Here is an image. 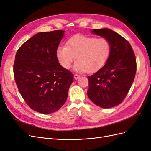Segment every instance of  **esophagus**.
<instances>
[{
	"instance_id": "34e87169",
	"label": "esophagus",
	"mask_w": 151,
	"mask_h": 151,
	"mask_svg": "<svg viewBox=\"0 0 151 151\" xmlns=\"http://www.w3.org/2000/svg\"><path fill=\"white\" fill-rule=\"evenodd\" d=\"M74 79H79V77H80V76H79V75H78V74H74Z\"/></svg>"
}]
</instances>
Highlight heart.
Wrapping results in <instances>:
<instances>
[{"mask_svg": "<svg viewBox=\"0 0 151 151\" xmlns=\"http://www.w3.org/2000/svg\"><path fill=\"white\" fill-rule=\"evenodd\" d=\"M111 49V44L106 38L77 35L67 41V46H59L56 54L59 63L65 69L70 67L77 57L74 70L93 73L106 64Z\"/></svg>", "mask_w": 151, "mask_h": 151, "instance_id": "b5f03b06", "label": "heart"}]
</instances>
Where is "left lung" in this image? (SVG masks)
<instances>
[{"label": "left lung", "mask_w": 151, "mask_h": 151, "mask_svg": "<svg viewBox=\"0 0 151 151\" xmlns=\"http://www.w3.org/2000/svg\"><path fill=\"white\" fill-rule=\"evenodd\" d=\"M91 33L107 39L111 49L106 64L88 77L87 94L97 106L112 108L123 101L133 83L137 70L135 56L129 42L113 30L93 29Z\"/></svg>", "instance_id": "left-lung-1"}]
</instances>
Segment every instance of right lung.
Masks as SVG:
<instances>
[{
    "label": "right lung",
    "instance_id": "add662e5",
    "mask_svg": "<svg viewBox=\"0 0 151 151\" xmlns=\"http://www.w3.org/2000/svg\"><path fill=\"white\" fill-rule=\"evenodd\" d=\"M65 31L41 32L17 50L14 76L22 98L33 110L43 114L55 112L65 103L74 75L63 68L57 49Z\"/></svg>",
    "mask_w": 151,
    "mask_h": 151
}]
</instances>
